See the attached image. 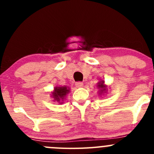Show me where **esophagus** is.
<instances>
[{
    "label": "esophagus",
    "instance_id": "1",
    "mask_svg": "<svg viewBox=\"0 0 154 154\" xmlns=\"http://www.w3.org/2000/svg\"><path fill=\"white\" fill-rule=\"evenodd\" d=\"M75 85L77 88H82V87L83 86V83H82V82H77V83H75Z\"/></svg>",
    "mask_w": 154,
    "mask_h": 154
}]
</instances>
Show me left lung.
Segmentation results:
<instances>
[{
  "instance_id": "8db88e82",
  "label": "left lung",
  "mask_w": 154,
  "mask_h": 154,
  "mask_svg": "<svg viewBox=\"0 0 154 154\" xmlns=\"http://www.w3.org/2000/svg\"><path fill=\"white\" fill-rule=\"evenodd\" d=\"M97 88H99V91L100 94H103L104 93H106V91H107V88L106 86L104 84V81L102 80V81H100L98 83H97Z\"/></svg>"
}]
</instances>
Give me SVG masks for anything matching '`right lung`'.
I'll return each mask as SVG.
<instances>
[{"mask_svg": "<svg viewBox=\"0 0 154 154\" xmlns=\"http://www.w3.org/2000/svg\"><path fill=\"white\" fill-rule=\"evenodd\" d=\"M70 88L66 86H57L54 88V91L51 96L54 98V101H57L60 103H63V101L66 98V95L69 93Z\"/></svg>", "mask_w": 154, "mask_h": 154, "instance_id": "add662e5", "label": "right lung"}]
</instances>
